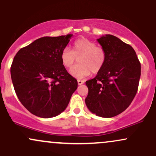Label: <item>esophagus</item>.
Returning <instances> with one entry per match:
<instances>
[{"instance_id": "1", "label": "esophagus", "mask_w": 156, "mask_h": 156, "mask_svg": "<svg viewBox=\"0 0 156 156\" xmlns=\"http://www.w3.org/2000/svg\"><path fill=\"white\" fill-rule=\"evenodd\" d=\"M84 83V80H78V85H81Z\"/></svg>"}]
</instances>
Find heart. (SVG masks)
<instances>
[{
	"label": "heart",
	"mask_w": 156,
	"mask_h": 156,
	"mask_svg": "<svg viewBox=\"0 0 156 156\" xmlns=\"http://www.w3.org/2000/svg\"><path fill=\"white\" fill-rule=\"evenodd\" d=\"M78 58V64L69 70L70 75L75 78H83L89 76L91 71L98 73L103 68L105 61V53L103 48L86 38L79 39L74 42L73 51L64 48L60 55L61 62L65 68H70Z\"/></svg>",
	"instance_id": "b5f03b06"
}]
</instances>
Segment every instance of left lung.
<instances>
[{"mask_svg":"<svg viewBox=\"0 0 156 156\" xmlns=\"http://www.w3.org/2000/svg\"><path fill=\"white\" fill-rule=\"evenodd\" d=\"M105 53L103 67L92 79L85 103L89 110L101 117H115L129 106L136 94L141 64L133 48L115 36L97 39Z\"/></svg>","mask_w":156,"mask_h":156,"instance_id":"left-lung-1","label":"left lung"}]
</instances>
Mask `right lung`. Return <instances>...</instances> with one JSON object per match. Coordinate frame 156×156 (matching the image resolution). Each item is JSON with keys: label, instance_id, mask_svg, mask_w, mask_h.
I'll return each instance as SVG.
<instances>
[{"label": "right lung", "instance_id": "1", "mask_svg": "<svg viewBox=\"0 0 156 156\" xmlns=\"http://www.w3.org/2000/svg\"><path fill=\"white\" fill-rule=\"evenodd\" d=\"M72 37H41L21 48L14 58L11 77L16 94L37 117L51 118L63 112L78 87L60 58Z\"/></svg>", "mask_w": 156, "mask_h": 156}]
</instances>
